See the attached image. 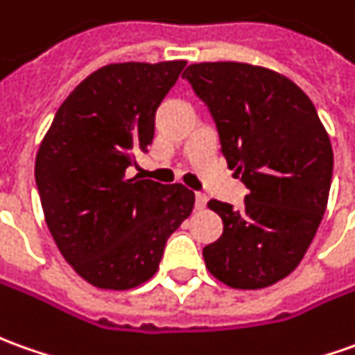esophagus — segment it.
Wrapping results in <instances>:
<instances>
[{
	"instance_id": "34e87169",
	"label": "esophagus",
	"mask_w": 355,
	"mask_h": 355,
	"mask_svg": "<svg viewBox=\"0 0 355 355\" xmlns=\"http://www.w3.org/2000/svg\"><path fill=\"white\" fill-rule=\"evenodd\" d=\"M206 204H208V196H206V194H202V192H198L196 194V209H204L206 208Z\"/></svg>"
}]
</instances>
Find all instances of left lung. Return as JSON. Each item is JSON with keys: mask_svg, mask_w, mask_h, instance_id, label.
Instances as JSON below:
<instances>
[{"mask_svg": "<svg viewBox=\"0 0 355 355\" xmlns=\"http://www.w3.org/2000/svg\"><path fill=\"white\" fill-rule=\"evenodd\" d=\"M208 107L221 153L248 188L245 206L211 200L223 235L206 268L235 289L289 276L315 239L332 180V146L315 105L291 79L241 62H202L182 73Z\"/></svg>", "mask_w": 355, "mask_h": 355, "instance_id": "obj_1", "label": "left lung"}]
</instances>
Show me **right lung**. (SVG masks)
I'll return each instance as SVG.
<instances>
[{"label": "right lung", "mask_w": 355, "mask_h": 355, "mask_svg": "<svg viewBox=\"0 0 355 355\" xmlns=\"http://www.w3.org/2000/svg\"><path fill=\"white\" fill-rule=\"evenodd\" d=\"M184 60L124 62L93 71L69 93L38 147L35 177L62 257L98 289L141 286L167 239L192 214L182 184L128 177L153 141L155 110Z\"/></svg>", "instance_id": "obj_1"}]
</instances>
